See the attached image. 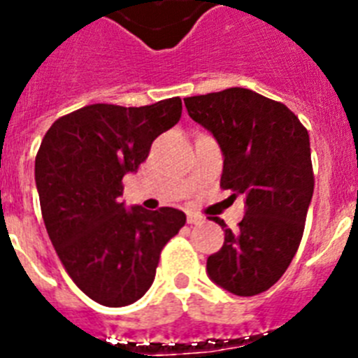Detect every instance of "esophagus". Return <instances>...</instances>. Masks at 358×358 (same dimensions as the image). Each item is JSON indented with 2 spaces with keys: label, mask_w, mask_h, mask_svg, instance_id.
Wrapping results in <instances>:
<instances>
[{
  "label": "esophagus",
  "mask_w": 358,
  "mask_h": 358,
  "mask_svg": "<svg viewBox=\"0 0 358 358\" xmlns=\"http://www.w3.org/2000/svg\"><path fill=\"white\" fill-rule=\"evenodd\" d=\"M200 222H203V216L194 215V213H189V215H187V224H200Z\"/></svg>",
  "instance_id": "1"
}]
</instances>
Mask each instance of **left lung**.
Listing matches in <instances>:
<instances>
[{
	"label": "left lung",
	"instance_id": "obj_1",
	"mask_svg": "<svg viewBox=\"0 0 358 358\" xmlns=\"http://www.w3.org/2000/svg\"><path fill=\"white\" fill-rule=\"evenodd\" d=\"M184 103L220 145V185L245 196L238 231L215 218L225 238L207 275L233 295H258L286 273L302 240L315 187L309 134L286 105L242 87Z\"/></svg>",
	"mask_w": 358,
	"mask_h": 358
}]
</instances>
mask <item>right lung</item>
I'll list each match as a JSON object with an SVG mask.
<instances>
[{
    "mask_svg": "<svg viewBox=\"0 0 358 358\" xmlns=\"http://www.w3.org/2000/svg\"><path fill=\"white\" fill-rule=\"evenodd\" d=\"M180 116L178 96L145 107L87 105L56 120L36 155L50 242L74 284L98 304L122 308L142 299L162 249L184 227L178 209L122 202L123 176L136 173Z\"/></svg>",
    "mask_w": 358,
    "mask_h": 358,
    "instance_id": "obj_1",
    "label": "right lung"
}]
</instances>
